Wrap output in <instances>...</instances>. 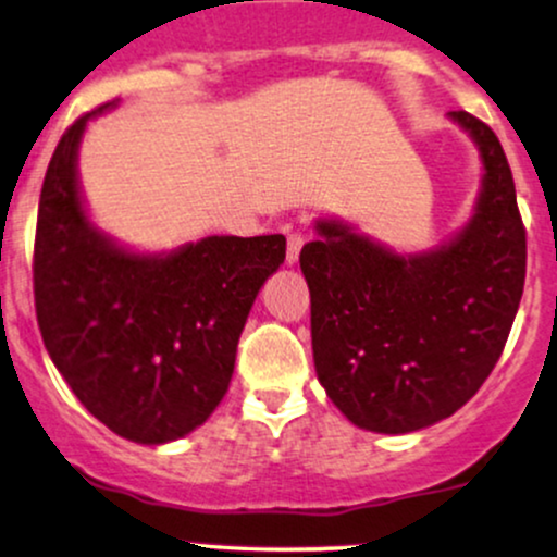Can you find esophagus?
I'll use <instances>...</instances> for the list:
<instances>
[{
    "label": "esophagus",
    "mask_w": 557,
    "mask_h": 557,
    "mask_svg": "<svg viewBox=\"0 0 557 557\" xmlns=\"http://www.w3.org/2000/svg\"><path fill=\"white\" fill-rule=\"evenodd\" d=\"M301 248H304L301 232H288V250H285V261H288V264H296Z\"/></svg>",
    "instance_id": "1"
}]
</instances>
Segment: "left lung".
Masks as SVG:
<instances>
[{
	"label": "left lung",
	"instance_id": "left-lung-1",
	"mask_svg": "<svg viewBox=\"0 0 557 557\" xmlns=\"http://www.w3.org/2000/svg\"><path fill=\"white\" fill-rule=\"evenodd\" d=\"M449 119L479 148L470 222L442 246L396 253L341 219H317L301 250L311 348L330 401L354 425L412 433L460 409L503 354L527 280V230L497 134Z\"/></svg>",
	"mask_w": 557,
	"mask_h": 557
}]
</instances>
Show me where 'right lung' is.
<instances>
[{
    "instance_id": "obj_1",
    "label": "right lung",
    "mask_w": 557,
    "mask_h": 557,
    "mask_svg": "<svg viewBox=\"0 0 557 557\" xmlns=\"http://www.w3.org/2000/svg\"><path fill=\"white\" fill-rule=\"evenodd\" d=\"M106 102L54 148L39 198L34 298L41 338L73 394L110 431L166 444L209 420L227 394L237 341L283 235H211L137 253L89 222L78 145Z\"/></svg>"
}]
</instances>
